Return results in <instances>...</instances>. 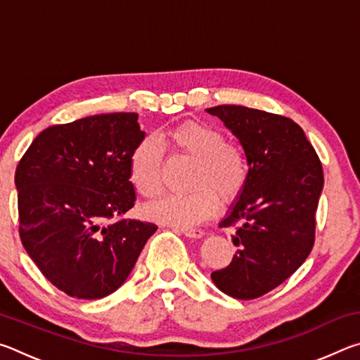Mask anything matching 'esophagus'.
<instances>
[{
  "instance_id": "34e87169",
  "label": "esophagus",
  "mask_w": 360,
  "mask_h": 360,
  "mask_svg": "<svg viewBox=\"0 0 360 360\" xmlns=\"http://www.w3.org/2000/svg\"><path fill=\"white\" fill-rule=\"evenodd\" d=\"M181 233L188 236V238H202V236L205 235V231L200 230V229H188V227H184V229H181Z\"/></svg>"
}]
</instances>
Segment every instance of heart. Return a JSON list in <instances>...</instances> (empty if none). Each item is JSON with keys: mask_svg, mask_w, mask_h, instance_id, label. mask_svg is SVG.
Returning <instances> with one entry per match:
<instances>
[{"mask_svg": "<svg viewBox=\"0 0 360 360\" xmlns=\"http://www.w3.org/2000/svg\"><path fill=\"white\" fill-rule=\"evenodd\" d=\"M163 146L176 157L193 162L187 179V193H172L148 208L157 222L193 227L210 219L224 205L233 203L245 192L249 163L245 149L229 141L225 133L206 122L186 120L157 138L146 136L135 144L129 157L133 187L146 198H157L163 191Z\"/></svg>", "mask_w": 360, "mask_h": 360, "instance_id": "obj_1", "label": "heart"}]
</instances>
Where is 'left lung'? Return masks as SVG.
Listing matches in <instances>:
<instances>
[{"label": "left lung", "mask_w": 360, "mask_h": 360, "mask_svg": "<svg viewBox=\"0 0 360 360\" xmlns=\"http://www.w3.org/2000/svg\"><path fill=\"white\" fill-rule=\"evenodd\" d=\"M240 139L249 181L221 227H235L238 248L230 264L212 271L224 294L252 300L283 284L311 252L324 173L300 125L246 106L206 109Z\"/></svg>", "instance_id": "left-lung-1"}]
</instances>
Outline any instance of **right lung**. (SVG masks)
Listing matches in <instances>:
<instances>
[{"label":"right lung","instance_id":"add662e5","mask_svg":"<svg viewBox=\"0 0 360 360\" xmlns=\"http://www.w3.org/2000/svg\"><path fill=\"white\" fill-rule=\"evenodd\" d=\"M146 136L136 112L51 125L15 169L19 235L30 257L66 295L117 290L157 225L124 219L135 206L129 157Z\"/></svg>","mask_w":360,"mask_h":360}]
</instances>
